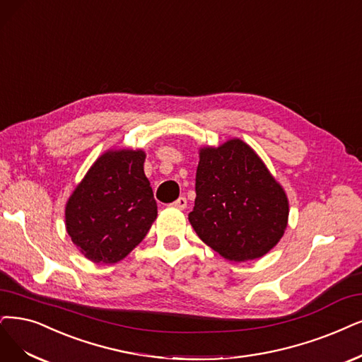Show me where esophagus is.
Returning a JSON list of instances; mask_svg holds the SVG:
<instances>
[{
    "label": "esophagus",
    "mask_w": 362,
    "mask_h": 362,
    "mask_svg": "<svg viewBox=\"0 0 362 362\" xmlns=\"http://www.w3.org/2000/svg\"><path fill=\"white\" fill-rule=\"evenodd\" d=\"M186 203H188V202H186V198H185V197H180V198H177L176 202H174L171 206H173L174 209H180V210H183V209H186V206H188Z\"/></svg>",
    "instance_id": "obj_1"
}]
</instances>
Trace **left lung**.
Instances as JSON below:
<instances>
[{
	"label": "left lung",
	"mask_w": 362,
	"mask_h": 362,
	"mask_svg": "<svg viewBox=\"0 0 362 362\" xmlns=\"http://www.w3.org/2000/svg\"><path fill=\"white\" fill-rule=\"evenodd\" d=\"M195 192L189 222L225 259L261 258L286 230L289 204L284 188L240 139L199 149Z\"/></svg>",
	"instance_id": "left-lung-1"
}]
</instances>
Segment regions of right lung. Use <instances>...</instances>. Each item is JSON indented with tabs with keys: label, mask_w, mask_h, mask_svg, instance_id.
I'll return each mask as SVG.
<instances>
[{
	"label": "right lung",
	"mask_w": 362,
	"mask_h": 362,
	"mask_svg": "<svg viewBox=\"0 0 362 362\" xmlns=\"http://www.w3.org/2000/svg\"><path fill=\"white\" fill-rule=\"evenodd\" d=\"M143 151L103 153L65 206L71 242L92 262L124 259L151 230L158 215Z\"/></svg>",
	"instance_id": "1"
}]
</instances>
